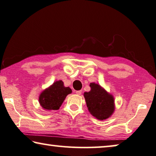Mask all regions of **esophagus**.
Instances as JSON below:
<instances>
[{
  "instance_id": "esophagus-1",
  "label": "esophagus",
  "mask_w": 156,
  "mask_h": 156,
  "mask_svg": "<svg viewBox=\"0 0 156 156\" xmlns=\"http://www.w3.org/2000/svg\"><path fill=\"white\" fill-rule=\"evenodd\" d=\"M82 91H76V94L77 95H81V94H82Z\"/></svg>"
}]
</instances>
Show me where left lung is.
<instances>
[{
  "label": "left lung",
  "instance_id": "8db88e82",
  "mask_svg": "<svg viewBox=\"0 0 156 156\" xmlns=\"http://www.w3.org/2000/svg\"><path fill=\"white\" fill-rule=\"evenodd\" d=\"M89 86L91 90L83 94L89 112L99 120L109 118L115 108L113 96L98 83L92 82Z\"/></svg>",
  "mask_w": 156,
  "mask_h": 156
}]
</instances>
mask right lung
Instances as JSON below:
<instances>
[{"instance_id": "right-lung-1", "label": "right lung", "mask_w": 156, "mask_h": 156, "mask_svg": "<svg viewBox=\"0 0 156 156\" xmlns=\"http://www.w3.org/2000/svg\"><path fill=\"white\" fill-rule=\"evenodd\" d=\"M72 93L69 87H65L62 80L54 82L40 94L39 102L45 110H58L67 95Z\"/></svg>"}]
</instances>
